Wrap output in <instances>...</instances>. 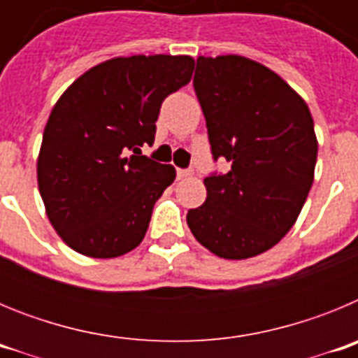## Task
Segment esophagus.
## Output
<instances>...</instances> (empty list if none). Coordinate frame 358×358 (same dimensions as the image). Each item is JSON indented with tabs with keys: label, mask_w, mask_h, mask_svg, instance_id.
<instances>
[{
	"label": "esophagus",
	"mask_w": 358,
	"mask_h": 358,
	"mask_svg": "<svg viewBox=\"0 0 358 358\" xmlns=\"http://www.w3.org/2000/svg\"><path fill=\"white\" fill-rule=\"evenodd\" d=\"M189 176H192L189 170H182V169L177 170V179H185V177H189Z\"/></svg>",
	"instance_id": "34e87169"
}]
</instances>
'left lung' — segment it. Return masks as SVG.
Masks as SVG:
<instances>
[{"label": "left lung", "mask_w": 358, "mask_h": 358, "mask_svg": "<svg viewBox=\"0 0 358 358\" xmlns=\"http://www.w3.org/2000/svg\"><path fill=\"white\" fill-rule=\"evenodd\" d=\"M194 87L213 159L226 157L231 169L204 179L206 202L186 222L213 255L252 258L301 213L317 161L314 120L280 75L248 57H199Z\"/></svg>", "instance_id": "1"}]
</instances>
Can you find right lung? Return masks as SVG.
<instances>
[{
  "instance_id": "right-lung-1",
  "label": "right lung",
  "mask_w": 358,
  "mask_h": 358,
  "mask_svg": "<svg viewBox=\"0 0 358 358\" xmlns=\"http://www.w3.org/2000/svg\"><path fill=\"white\" fill-rule=\"evenodd\" d=\"M189 55L116 57L62 93L44 127L37 185L57 235L73 251L116 258L138 248L172 164L141 156L161 103L192 80Z\"/></svg>"
}]
</instances>
